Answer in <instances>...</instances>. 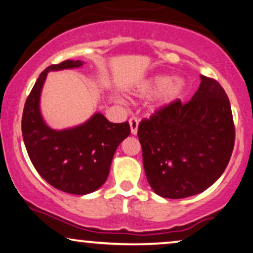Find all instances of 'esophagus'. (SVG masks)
<instances>
[{
	"label": "esophagus",
	"instance_id": "1",
	"mask_svg": "<svg viewBox=\"0 0 253 253\" xmlns=\"http://www.w3.org/2000/svg\"><path fill=\"white\" fill-rule=\"evenodd\" d=\"M129 126H130V131L131 134L137 133V127H138V119L135 118V117H131L129 119Z\"/></svg>",
	"mask_w": 253,
	"mask_h": 253
}]
</instances>
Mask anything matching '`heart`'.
Masks as SVG:
<instances>
[{"label":"heart","mask_w":253,"mask_h":253,"mask_svg":"<svg viewBox=\"0 0 253 253\" xmlns=\"http://www.w3.org/2000/svg\"><path fill=\"white\" fill-rule=\"evenodd\" d=\"M184 89V81L182 79L170 80L169 77L166 76H156L142 84L138 90L140 96L151 95L156 91H159L158 102L159 105L165 106L169 105L170 103L176 101L182 95Z\"/></svg>","instance_id":"obj_1"}]
</instances>
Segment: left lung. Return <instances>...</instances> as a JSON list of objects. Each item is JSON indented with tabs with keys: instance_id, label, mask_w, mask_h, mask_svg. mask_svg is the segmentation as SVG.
<instances>
[{
	"instance_id": "left-lung-1",
	"label": "left lung",
	"mask_w": 253,
	"mask_h": 253,
	"mask_svg": "<svg viewBox=\"0 0 253 253\" xmlns=\"http://www.w3.org/2000/svg\"><path fill=\"white\" fill-rule=\"evenodd\" d=\"M189 102L179 98L138 125L148 182L157 195L194 196L221 176L235 143L229 98L218 81L201 76Z\"/></svg>"
}]
</instances>
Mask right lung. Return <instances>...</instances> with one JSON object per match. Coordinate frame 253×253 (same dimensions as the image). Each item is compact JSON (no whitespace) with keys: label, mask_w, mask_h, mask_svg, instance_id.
Instances as JSON below:
<instances>
[{"label":"right lung","mask_w":253,"mask_h":253,"mask_svg":"<svg viewBox=\"0 0 253 253\" xmlns=\"http://www.w3.org/2000/svg\"><path fill=\"white\" fill-rule=\"evenodd\" d=\"M81 65L80 60L69 59L47 67L25 102L21 119L24 143L35 169L56 189L74 195L90 194L105 182L117 148L130 134L128 122L110 123L102 113L69 129L47 126L40 95L48 72Z\"/></svg>","instance_id":"add662e5"}]
</instances>
